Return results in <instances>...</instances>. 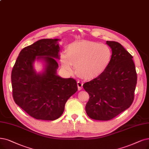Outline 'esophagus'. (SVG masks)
<instances>
[{
	"instance_id": "34e87169",
	"label": "esophagus",
	"mask_w": 149,
	"mask_h": 149,
	"mask_svg": "<svg viewBox=\"0 0 149 149\" xmlns=\"http://www.w3.org/2000/svg\"><path fill=\"white\" fill-rule=\"evenodd\" d=\"M77 85H78V90L81 91V89L82 88V86H83V83L81 81H78L77 82Z\"/></svg>"
}]
</instances>
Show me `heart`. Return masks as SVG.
Here are the masks:
<instances>
[{
  "mask_svg": "<svg viewBox=\"0 0 149 149\" xmlns=\"http://www.w3.org/2000/svg\"><path fill=\"white\" fill-rule=\"evenodd\" d=\"M112 52L106 45L90 41H75L67 47V53L61 54V63L64 70L73 71L76 65L79 75L87 79H94L102 74L110 63Z\"/></svg>",
  "mask_w": 149,
  "mask_h": 149,
  "instance_id": "b5f03b06",
  "label": "heart"
}]
</instances>
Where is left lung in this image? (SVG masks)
I'll use <instances>...</instances> for the list:
<instances>
[{"label": "left lung", "instance_id": "8db88e82", "mask_svg": "<svg viewBox=\"0 0 149 149\" xmlns=\"http://www.w3.org/2000/svg\"><path fill=\"white\" fill-rule=\"evenodd\" d=\"M112 49L110 63L104 72L83 85L89 94L86 106L88 116L109 120L132 105L137 83L133 56L121 44L106 41Z\"/></svg>", "mask_w": 149, "mask_h": 149}]
</instances>
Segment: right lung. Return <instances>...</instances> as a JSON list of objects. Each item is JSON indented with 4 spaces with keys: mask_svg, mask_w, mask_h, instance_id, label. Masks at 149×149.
Returning a JSON list of instances; mask_svg holds the SVG:
<instances>
[{
    "mask_svg": "<svg viewBox=\"0 0 149 149\" xmlns=\"http://www.w3.org/2000/svg\"><path fill=\"white\" fill-rule=\"evenodd\" d=\"M60 39H41L23 48L11 72L13 97L29 115L38 120H54L60 117L68 98L78 91L73 78L57 74L60 58ZM44 63L41 72L34 68V62Z\"/></svg>",
    "mask_w": 149,
    "mask_h": 149,
    "instance_id": "right-lung-1",
    "label": "right lung"
}]
</instances>
